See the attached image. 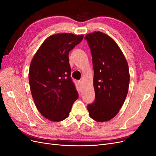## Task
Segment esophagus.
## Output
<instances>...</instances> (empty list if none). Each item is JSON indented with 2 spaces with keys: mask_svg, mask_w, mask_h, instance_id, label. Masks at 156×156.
<instances>
[{
  "mask_svg": "<svg viewBox=\"0 0 156 156\" xmlns=\"http://www.w3.org/2000/svg\"><path fill=\"white\" fill-rule=\"evenodd\" d=\"M77 83H78V84H79V87H82L83 83H82V81H79L77 82Z\"/></svg>",
  "mask_w": 156,
  "mask_h": 156,
  "instance_id": "1",
  "label": "esophagus"
}]
</instances>
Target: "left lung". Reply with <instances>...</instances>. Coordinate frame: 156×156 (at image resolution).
Listing matches in <instances>:
<instances>
[{"label":"left lung","mask_w":156,"mask_h":156,"mask_svg":"<svg viewBox=\"0 0 156 156\" xmlns=\"http://www.w3.org/2000/svg\"><path fill=\"white\" fill-rule=\"evenodd\" d=\"M90 48L96 99L87 106L96 122L113 119L123 105L128 92L130 75L125 56L112 37L98 31L84 37Z\"/></svg>","instance_id":"left-lung-1"}]
</instances>
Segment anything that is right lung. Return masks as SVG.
Masks as SVG:
<instances>
[{"label":"right lung","mask_w":156,"mask_h":156,"mask_svg":"<svg viewBox=\"0 0 156 156\" xmlns=\"http://www.w3.org/2000/svg\"><path fill=\"white\" fill-rule=\"evenodd\" d=\"M84 35L60 33L49 36L33 56L29 80L36 107L53 122L65 120L79 97L70 77L69 53Z\"/></svg>","instance_id":"add662e5"}]
</instances>
